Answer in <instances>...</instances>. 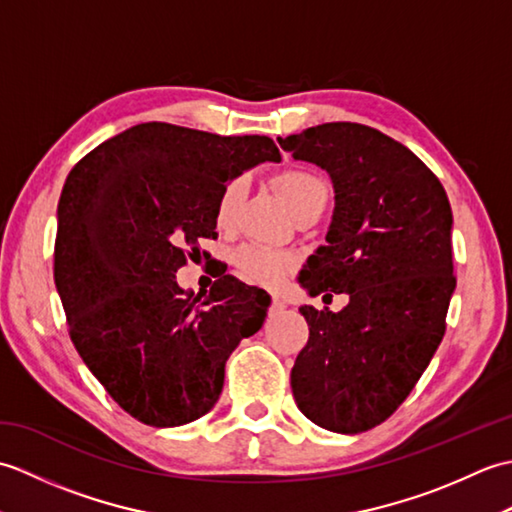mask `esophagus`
I'll return each instance as SVG.
<instances>
[{
	"label": "esophagus",
	"instance_id": "obj_1",
	"mask_svg": "<svg viewBox=\"0 0 512 512\" xmlns=\"http://www.w3.org/2000/svg\"><path fill=\"white\" fill-rule=\"evenodd\" d=\"M286 310V301H281L279 297L273 299V303H270V314H281Z\"/></svg>",
	"mask_w": 512,
	"mask_h": 512
}]
</instances>
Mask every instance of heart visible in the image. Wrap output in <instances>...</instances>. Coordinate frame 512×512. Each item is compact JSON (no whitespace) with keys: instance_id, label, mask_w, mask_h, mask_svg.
Wrapping results in <instances>:
<instances>
[{"instance_id":"1","label":"heart","mask_w":512,"mask_h":512,"mask_svg":"<svg viewBox=\"0 0 512 512\" xmlns=\"http://www.w3.org/2000/svg\"><path fill=\"white\" fill-rule=\"evenodd\" d=\"M275 187L284 195V200L295 215L303 213L310 206L328 202L330 187L319 173L310 169H286L275 176ZM248 193V182L244 176L228 180L215 202V222L220 228H231L237 220ZM235 266L244 279L262 286H279L295 266V257L281 253L275 248L248 244L235 253Z\"/></svg>"}]
</instances>
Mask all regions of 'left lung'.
<instances>
[{
  "label": "left lung",
  "instance_id": "obj_1",
  "mask_svg": "<svg viewBox=\"0 0 512 512\" xmlns=\"http://www.w3.org/2000/svg\"><path fill=\"white\" fill-rule=\"evenodd\" d=\"M277 140L334 187L328 244L299 284L310 297H350L341 312L299 308L310 339L290 372L292 396L319 427L361 433L400 407L447 330L451 204L433 171L374 127L325 123Z\"/></svg>",
  "mask_w": 512,
  "mask_h": 512
}]
</instances>
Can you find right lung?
Segmentation results:
<instances>
[{"label": "right lung", "mask_w": 512, "mask_h": 512, "mask_svg": "<svg viewBox=\"0 0 512 512\" xmlns=\"http://www.w3.org/2000/svg\"><path fill=\"white\" fill-rule=\"evenodd\" d=\"M279 162L268 136H217L143 123L76 162L57 209L54 284L83 363L121 409L149 427L209 413L239 341L264 325L270 297L224 275L209 295L176 281L215 237L222 187Z\"/></svg>", "instance_id": "1"}]
</instances>
